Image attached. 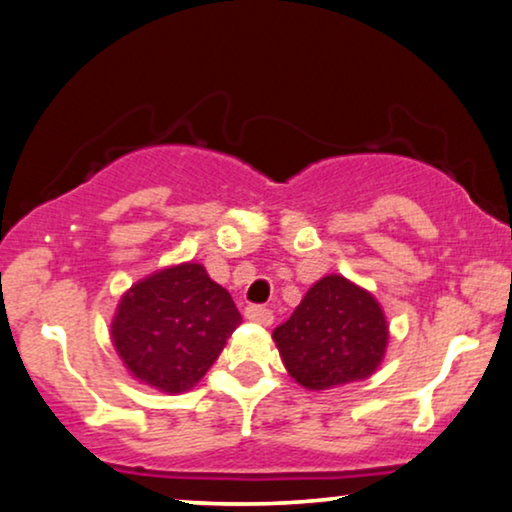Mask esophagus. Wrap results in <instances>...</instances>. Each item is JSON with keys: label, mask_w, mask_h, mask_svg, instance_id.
<instances>
[{"label": "esophagus", "mask_w": 512, "mask_h": 512, "mask_svg": "<svg viewBox=\"0 0 512 512\" xmlns=\"http://www.w3.org/2000/svg\"><path fill=\"white\" fill-rule=\"evenodd\" d=\"M243 314H245V319H248V321L262 323V326H271V321H274V314H271V309L260 307V304H250V307H245Z\"/></svg>", "instance_id": "1"}]
</instances>
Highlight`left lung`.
I'll use <instances>...</instances> for the list:
<instances>
[{
  "instance_id": "left-lung-1",
  "label": "left lung",
  "mask_w": 512,
  "mask_h": 512,
  "mask_svg": "<svg viewBox=\"0 0 512 512\" xmlns=\"http://www.w3.org/2000/svg\"><path fill=\"white\" fill-rule=\"evenodd\" d=\"M271 338L290 378L304 390L321 392L371 378L385 359L390 326L373 293L328 274Z\"/></svg>"
}]
</instances>
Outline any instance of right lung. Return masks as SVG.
<instances>
[{"label": "right lung", "mask_w": 512, "mask_h": 512, "mask_svg": "<svg viewBox=\"0 0 512 512\" xmlns=\"http://www.w3.org/2000/svg\"><path fill=\"white\" fill-rule=\"evenodd\" d=\"M241 321L229 290L212 281L203 264L181 262L122 293L111 340L134 380L181 394L210 371Z\"/></svg>", "instance_id": "1"}]
</instances>
